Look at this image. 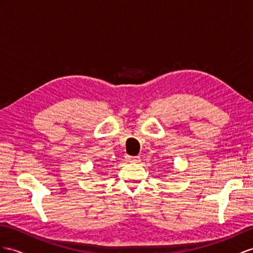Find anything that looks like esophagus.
Segmentation results:
<instances>
[{"mask_svg": "<svg viewBox=\"0 0 253 253\" xmlns=\"http://www.w3.org/2000/svg\"><path fill=\"white\" fill-rule=\"evenodd\" d=\"M139 159L140 158L138 156H126V160L129 161V163H137Z\"/></svg>", "mask_w": 253, "mask_h": 253, "instance_id": "1", "label": "esophagus"}]
</instances>
